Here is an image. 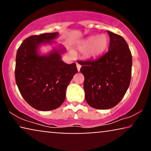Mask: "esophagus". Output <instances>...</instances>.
Wrapping results in <instances>:
<instances>
[{
	"label": "esophagus",
	"mask_w": 151,
	"mask_h": 151,
	"mask_svg": "<svg viewBox=\"0 0 151 151\" xmlns=\"http://www.w3.org/2000/svg\"><path fill=\"white\" fill-rule=\"evenodd\" d=\"M76 67H77L78 71H80V68H81V65H80L79 63H76Z\"/></svg>",
	"instance_id": "obj_1"
}]
</instances>
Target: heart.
<instances>
[{"label":"heart","instance_id":"1","mask_svg":"<svg viewBox=\"0 0 151 151\" xmlns=\"http://www.w3.org/2000/svg\"><path fill=\"white\" fill-rule=\"evenodd\" d=\"M109 45V38L106 35L90 36L82 42L78 46L80 50L86 51L85 55L88 58H96L106 50Z\"/></svg>","mask_w":151,"mask_h":151}]
</instances>
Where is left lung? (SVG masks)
I'll use <instances>...</instances> for the list:
<instances>
[{
	"label": "left lung",
	"mask_w": 151,
	"mask_h": 151,
	"mask_svg": "<svg viewBox=\"0 0 151 151\" xmlns=\"http://www.w3.org/2000/svg\"><path fill=\"white\" fill-rule=\"evenodd\" d=\"M110 37L108 52L95 60L79 61L84 76L85 99L90 106L109 109L120 102L130 85L132 55L119 35L107 31Z\"/></svg>",
	"instance_id": "obj_1"
}]
</instances>
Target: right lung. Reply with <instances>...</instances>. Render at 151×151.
<instances>
[{
  "instance_id": "1",
  "label": "right lung",
  "mask_w": 151,
  "mask_h": 151,
  "mask_svg": "<svg viewBox=\"0 0 151 151\" xmlns=\"http://www.w3.org/2000/svg\"><path fill=\"white\" fill-rule=\"evenodd\" d=\"M58 33L34 35L24 40L16 53L15 78L24 100L39 111L55 109L64 102L66 90L77 73L76 63H64L61 55L65 49L60 45L47 55L39 54L42 45L53 41Z\"/></svg>"
}]
</instances>
